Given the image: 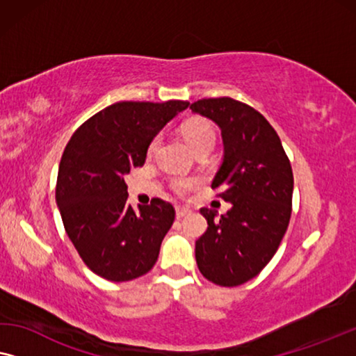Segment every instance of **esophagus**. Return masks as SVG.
Segmentation results:
<instances>
[{"label":"esophagus","instance_id":"1","mask_svg":"<svg viewBox=\"0 0 356 356\" xmlns=\"http://www.w3.org/2000/svg\"><path fill=\"white\" fill-rule=\"evenodd\" d=\"M188 213H190V209H188L187 207H177V208H176V218H177V219L187 216Z\"/></svg>","mask_w":356,"mask_h":356}]
</instances>
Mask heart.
I'll return each instance as SVG.
<instances>
[{"instance_id": "1", "label": "heart", "mask_w": 356, "mask_h": 356, "mask_svg": "<svg viewBox=\"0 0 356 356\" xmlns=\"http://www.w3.org/2000/svg\"><path fill=\"white\" fill-rule=\"evenodd\" d=\"M184 135L190 147L193 148V152H197L198 148L208 147V145L209 147H213L214 142H216V134H214L213 127L209 126L208 122H203V121H195L192 124H188V126L184 129ZM158 143H159V138L154 137L148 145L147 153L153 154L156 152ZM192 185H193V180L190 179H176L172 182V188L176 190L177 193H185L190 187H192Z\"/></svg>"}]
</instances>
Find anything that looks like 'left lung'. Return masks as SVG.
I'll use <instances>...</instances> for the list:
<instances>
[{
  "label": "left lung",
  "mask_w": 356,
  "mask_h": 356,
  "mask_svg": "<svg viewBox=\"0 0 356 356\" xmlns=\"http://www.w3.org/2000/svg\"><path fill=\"white\" fill-rule=\"evenodd\" d=\"M221 129L222 164L213 179L226 214L202 208L208 229L195 243L200 273L235 287L261 273L277 252L292 214L293 174L279 135L263 114L229 97L192 103Z\"/></svg>",
  "instance_id": "left-lung-1"
}]
</instances>
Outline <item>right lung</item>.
Segmentation results:
<instances>
[{"label":"right lung","mask_w":356,"mask_h":356,"mask_svg":"<svg viewBox=\"0 0 356 356\" xmlns=\"http://www.w3.org/2000/svg\"><path fill=\"white\" fill-rule=\"evenodd\" d=\"M188 104L114 103L85 121L64 148L56 203L80 258L99 277L126 282L156 263L176 211L161 198L135 211L124 176L143 166L149 142Z\"/></svg>","instance_id":"add662e5"}]
</instances>
